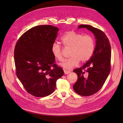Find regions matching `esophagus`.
Masks as SVG:
<instances>
[{"label": "esophagus", "mask_w": 123, "mask_h": 123, "mask_svg": "<svg viewBox=\"0 0 123 123\" xmlns=\"http://www.w3.org/2000/svg\"><path fill=\"white\" fill-rule=\"evenodd\" d=\"M64 73H65V74H69V73H70V71L67 70H64Z\"/></svg>", "instance_id": "1"}]
</instances>
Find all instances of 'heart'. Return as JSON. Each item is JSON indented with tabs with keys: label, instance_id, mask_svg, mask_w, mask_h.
Segmentation results:
<instances>
[{
	"label": "heart",
	"instance_id": "obj_1",
	"mask_svg": "<svg viewBox=\"0 0 123 123\" xmlns=\"http://www.w3.org/2000/svg\"><path fill=\"white\" fill-rule=\"evenodd\" d=\"M62 42L66 47L71 48L70 57L66 59L62 66L66 69H71L77 66L80 61L86 62L90 59L95 49V40L90 35H84L73 31H69L62 37ZM51 52L54 58L59 62L63 60L61 46L54 43L51 46Z\"/></svg>",
	"mask_w": 123,
	"mask_h": 123
}]
</instances>
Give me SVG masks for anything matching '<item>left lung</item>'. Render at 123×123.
I'll list each match as a JSON object with an SVG mask.
<instances>
[{"label":"left lung","mask_w":123,"mask_h":123,"mask_svg":"<svg viewBox=\"0 0 123 123\" xmlns=\"http://www.w3.org/2000/svg\"><path fill=\"white\" fill-rule=\"evenodd\" d=\"M79 28H86L94 35L96 46L90 60L80 68L73 70L78 76L73 85L76 93L90 96L98 92L105 83L111 70V46L108 38L100 30L87 25Z\"/></svg>","instance_id":"1"}]
</instances>
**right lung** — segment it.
Instances as JSON below:
<instances>
[{
    "label": "right lung",
    "mask_w": 123,
    "mask_h": 123,
    "mask_svg": "<svg viewBox=\"0 0 123 123\" xmlns=\"http://www.w3.org/2000/svg\"><path fill=\"white\" fill-rule=\"evenodd\" d=\"M58 30L51 25L36 26L24 33L16 43V75L27 91L36 97L52 93L57 80L64 74L62 68L54 64L51 52Z\"/></svg>",
    "instance_id": "add662e5"
}]
</instances>
